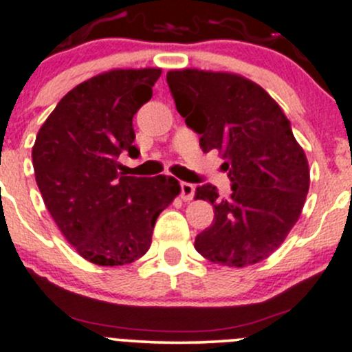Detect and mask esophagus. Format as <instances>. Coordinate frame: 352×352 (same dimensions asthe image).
<instances>
[{"instance_id":"1","label":"esophagus","mask_w":352,"mask_h":352,"mask_svg":"<svg viewBox=\"0 0 352 352\" xmlns=\"http://www.w3.org/2000/svg\"><path fill=\"white\" fill-rule=\"evenodd\" d=\"M195 197V186L191 183H181V198L184 201H190Z\"/></svg>"}]
</instances>
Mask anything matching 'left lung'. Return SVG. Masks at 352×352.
I'll use <instances>...</instances> for the list:
<instances>
[{
  "instance_id": "obj_1",
  "label": "left lung",
  "mask_w": 352,
  "mask_h": 352,
  "mask_svg": "<svg viewBox=\"0 0 352 352\" xmlns=\"http://www.w3.org/2000/svg\"><path fill=\"white\" fill-rule=\"evenodd\" d=\"M176 110L197 133L203 152L226 159L232 193L219 198L203 184L197 200L213 205V223L195 249L222 266L244 267L266 259L300 219L310 169L280 104L259 85L234 72L173 69L166 74Z\"/></svg>"
}]
</instances>
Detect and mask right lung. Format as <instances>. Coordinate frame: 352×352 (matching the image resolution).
<instances>
[{
	"mask_svg": "<svg viewBox=\"0 0 352 352\" xmlns=\"http://www.w3.org/2000/svg\"><path fill=\"white\" fill-rule=\"evenodd\" d=\"M161 67L111 69L86 79L57 103L32 147L35 181L54 222L79 256L123 266L149 251L159 213L179 195L173 176L117 171L137 155L132 118L152 98Z\"/></svg>",
	"mask_w": 352,
	"mask_h": 352,
	"instance_id": "1",
	"label": "right lung"
}]
</instances>
